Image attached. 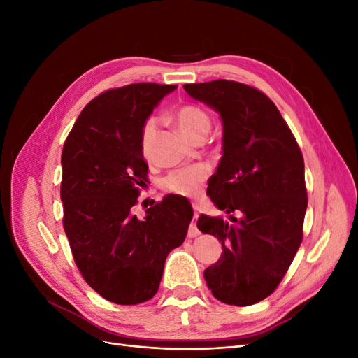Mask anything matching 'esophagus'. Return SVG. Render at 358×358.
Masks as SVG:
<instances>
[{"instance_id": "obj_1", "label": "esophagus", "mask_w": 358, "mask_h": 358, "mask_svg": "<svg viewBox=\"0 0 358 358\" xmlns=\"http://www.w3.org/2000/svg\"><path fill=\"white\" fill-rule=\"evenodd\" d=\"M192 208H194V220H192V222H191V225H189V230H188V237H189V239H192V237H197V236L200 234V231H199V229H197V225H196L197 218H199V213L196 212L197 206L192 204Z\"/></svg>"}]
</instances>
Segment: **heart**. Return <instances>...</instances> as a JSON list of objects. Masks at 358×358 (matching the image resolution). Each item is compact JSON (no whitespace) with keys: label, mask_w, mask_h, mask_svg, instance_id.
<instances>
[{"label":"heart","mask_w":358,"mask_h":358,"mask_svg":"<svg viewBox=\"0 0 358 358\" xmlns=\"http://www.w3.org/2000/svg\"><path fill=\"white\" fill-rule=\"evenodd\" d=\"M175 122L179 127L180 131L188 138L196 142L200 137H206L210 128V116L206 113L201 107L187 104L182 106L175 113ZM158 131V121L157 117H149L142 129V152L145 157L150 155L152 150L154 140ZM208 178V167L204 166H192L187 169H179L171 171L170 175L162 180V187L169 192L178 194V196L194 197L197 196L201 183Z\"/></svg>","instance_id":"obj_1"}]
</instances>
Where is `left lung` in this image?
<instances>
[{
    "label": "left lung",
    "mask_w": 358,
    "mask_h": 358,
    "mask_svg": "<svg viewBox=\"0 0 358 358\" xmlns=\"http://www.w3.org/2000/svg\"><path fill=\"white\" fill-rule=\"evenodd\" d=\"M183 90L222 121V157L208 196L230 221L208 215L197 221L222 245L221 258L204 270L206 284L227 305H254L276 289L301 243L303 155L278 107L258 90L222 79Z\"/></svg>",
    "instance_id": "8db88e82"
}]
</instances>
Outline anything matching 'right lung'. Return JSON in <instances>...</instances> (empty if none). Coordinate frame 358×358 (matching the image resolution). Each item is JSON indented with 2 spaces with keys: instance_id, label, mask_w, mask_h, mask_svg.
Returning <instances> with one entry per match:
<instances>
[{
  "instance_id": "add662e5",
  "label": "right lung",
  "mask_w": 358,
  "mask_h": 358,
  "mask_svg": "<svg viewBox=\"0 0 358 358\" xmlns=\"http://www.w3.org/2000/svg\"><path fill=\"white\" fill-rule=\"evenodd\" d=\"M176 88L133 83L106 91L86 104L64 143V230L83 279L116 305L155 296L166 258L185 241L194 215L175 194L146 209L143 220L133 213L148 175L143 125Z\"/></svg>"
}]
</instances>
